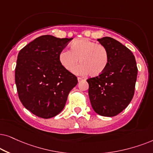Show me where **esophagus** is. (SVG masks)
Listing matches in <instances>:
<instances>
[{
  "instance_id": "esophagus-1",
  "label": "esophagus",
  "mask_w": 153,
  "mask_h": 153,
  "mask_svg": "<svg viewBox=\"0 0 153 153\" xmlns=\"http://www.w3.org/2000/svg\"><path fill=\"white\" fill-rule=\"evenodd\" d=\"M83 80H84V79H83V78H78V82H82V81H83Z\"/></svg>"
}]
</instances>
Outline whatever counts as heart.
<instances>
[{"label":"heart","mask_w":153,"mask_h":153,"mask_svg":"<svg viewBox=\"0 0 153 153\" xmlns=\"http://www.w3.org/2000/svg\"><path fill=\"white\" fill-rule=\"evenodd\" d=\"M79 59L81 64L73 71L75 74L89 73L91 76H97L108 66L109 54L105 46L87 38L74 40L70 45V50H64L59 54L60 64L68 71H73Z\"/></svg>","instance_id":"1"}]
</instances>
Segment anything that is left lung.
<instances>
[{
  "label": "left lung",
  "instance_id": "1",
  "mask_svg": "<svg viewBox=\"0 0 153 153\" xmlns=\"http://www.w3.org/2000/svg\"><path fill=\"white\" fill-rule=\"evenodd\" d=\"M97 40L107 49L109 62L101 75L87 80L89 100L97 114L113 117L131 102L138 68L133 53L121 42L111 37Z\"/></svg>",
  "mask_w": 153,
  "mask_h": 153
}]
</instances>
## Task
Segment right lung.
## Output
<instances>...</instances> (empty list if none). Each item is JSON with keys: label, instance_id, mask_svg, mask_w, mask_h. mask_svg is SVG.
<instances>
[{"label": "right lung", "instance_id": "obj_1", "mask_svg": "<svg viewBox=\"0 0 153 153\" xmlns=\"http://www.w3.org/2000/svg\"><path fill=\"white\" fill-rule=\"evenodd\" d=\"M73 38L45 35L22 48L17 56L15 83L26 109L42 118H51L64 109L75 75L60 64L59 54Z\"/></svg>", "mask_w": 153, "mask_h": 153}]
</instances>
